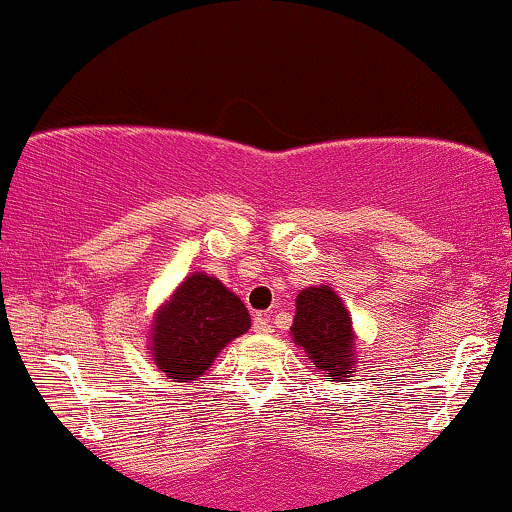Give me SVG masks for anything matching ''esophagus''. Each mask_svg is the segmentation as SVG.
Segmentation results:
<instances>
[{
    "label": "esophagus",
    "instance_id": "obj_1",
    "mask_svg": "<svg viewBox=\"0 0 512 512\" xmlns=\"http://www.w3.org/2000/svg\"><path fill=\"white\" fill-rule=\"evenodd\" d=\"M252 331H255V334L267 336V334H272V324H269V319H267V317L257 315V317H255V322H252Z\"/></svg>",
    "mask_w": 512,
    "mask_h": 512
}]
</instances>
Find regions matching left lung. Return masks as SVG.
Masks as SVG:
<instances>
[{
	"label": "left lung",
	"mask_w": 512,
	"mask_h": 512,
	"mask_svg": "<svg viewBox=\"0 0 512 512\" xmlns=\"http://www.w3.org/2000/svg\"><path fill=\"white\" fill-rule=\"evenodd\" d=\"M291 338L329 381H348L355 362L360 360L355 350L357 336L346 305L341 295L324 283L298 293Z\"/></svg>",
	"instance_id": "left-lung-1"
}]
</instances>
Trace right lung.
<instances>
[{
    "mask_svg": "<svg viewBox=\"0 0 512 512\" xmlns=\"http://www.w3.org/2000/svg\"><path fill=\"white\" fill-rule=\"evenodd\" d=\"M250 329V312L217 276L188 274L152 317L147 350L174 381H195L233 338Z\"/></svg>",
    "mask_w": 512,
    "mask_h": 512,
    "instance_id": "1",
    "label": "right lung"
}]
</instances>
